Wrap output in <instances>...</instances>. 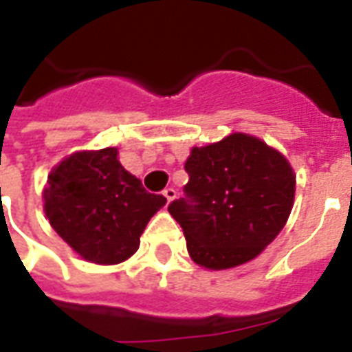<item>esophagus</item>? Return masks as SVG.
<instances>
[{
  "label": "esophagus",
  "mask_w": 352,
  "mask_h": 352,
  "mask_svg": "<svg viewBox=\"0 0 352 352\" xmlns=\"http://www.w3.org/2000/svg\"><path fill=\"white\" fill-rule=\"evenodd\" d=\"M175 196H177L175 188H166V190H164V197L168 199V203L173 201V199H175Z\"/></svg>",
  "instance_id": "1"
}]
</instances>
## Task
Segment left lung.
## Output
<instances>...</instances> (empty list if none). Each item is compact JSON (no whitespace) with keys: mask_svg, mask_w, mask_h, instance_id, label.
<instances>
[{"mask_svg":"<svg viewBox=\"0 0 352 352\" xmlns=\"http://www.w3.org/2000/svg\"><path fill=\"white\" fill-rule=\"evenodd\" d=\"M184 197L168 207L192 261L226 270L256 259L274 241L295 203L296 175L285 156L256 136L233 132L192 147Z\"/></svg>","mask_w":352,"mask_h":352,"instance_id":"1","label":"left lung"}]
</instances>
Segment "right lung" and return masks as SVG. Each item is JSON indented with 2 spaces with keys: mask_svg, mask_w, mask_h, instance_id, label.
<instances>
[{
  "mask_svg": "<svg viewBox=\"0 0 352 352\" xmlns=\"http://www.w3.org/2000/svg\"><path fill=\"white\" fill-rule=\"evenodd\" d=\"M117 147L76 151L54 166L44 186V214L85 261L117 265L134 256L166 197L149 194L119 162Z\"/></svg>",
  "mask_w": 352,
  "mask_h": 352,
  "instance_id": "1",
  "label": "right lung"
}]
</instances>
